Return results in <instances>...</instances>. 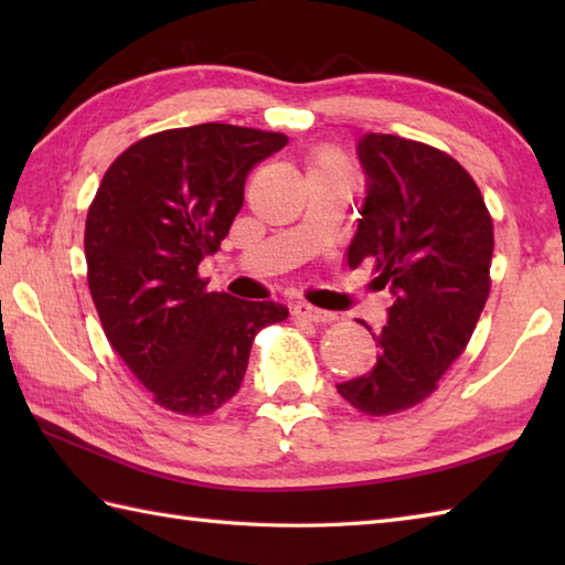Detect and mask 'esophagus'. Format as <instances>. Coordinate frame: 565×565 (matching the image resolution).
<instances>
[{"label": "esophagus", "mask_w": 565, "mask_h": 565, "mask_svg": "<svg viewBox=\"0 0 565 565\" xmlns=\"http://www.w3.org/2000/svg\"><path fill=\"white\" fill-rule=\"evenodd\" d=\"M294 318L306 320V322H318V326H326V322H332L338 316L330 313V310L310 306V303H298V306H294Z\"/></svg>", "instance_id": "34e87169"}]
</instances>
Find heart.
Masks as SVG:
<instances>
[{
    "label": "heart",
    "mask_w": 565,
    "mask_h": 565,
    "mask_svg": "<svg viewBox=\"0 0 565 565\" xmlns=\"http://www.w3.org/2000/svg\"><path fill=\"white\" fill-rule=\"evenodd\" d=\"M320 167H342V162H340V158H338V152H332V150H318V152L313 154V167H310V170H320Z\"/></svg>",
    "instance_id": "heart-1"
}]
</instances>
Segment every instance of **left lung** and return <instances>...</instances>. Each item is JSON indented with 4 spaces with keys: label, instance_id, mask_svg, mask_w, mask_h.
<instances>
[{
    "label": "left lung",
    "instance_id": "1",
    "mask_svg": "<svg viewBox=\"0 0 565 565\" xmlns=\"http://www.w3.org/2000/svg\"><path fill=\"white\" fill-rule=\"evenodd\" d=\"M369 177L347 264L374 259L393 306L369 374L338 386L364 415H393L429 398L461 356L490 294L493 218L451 154L401 136L356 146Z\"/></svg>",
    "mask_w": 565,
    "mask_h": 565
}]
</instances>
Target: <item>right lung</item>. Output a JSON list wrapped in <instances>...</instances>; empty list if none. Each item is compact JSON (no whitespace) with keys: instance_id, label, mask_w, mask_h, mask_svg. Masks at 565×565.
Listing matches in <instances>:
<instances>
[{"instance_id":"1","label":"right lung","mask_w":565,"mask_h":565,"mask_svg":"<svg viewBox=\"0 0 565 565\" xmlns=\"http://www.w3.org/2000/svg\"><path fill=\"white\" fill-rule=\"evenodd\" d=\"M286 142L231 124L160 130L118 154L92 201V301L106 340L167 411H218L245 379L255 334L289 318L281 303L206 291L199 276L243 209L249 170Z\"/></svg>"}]
</instances>
